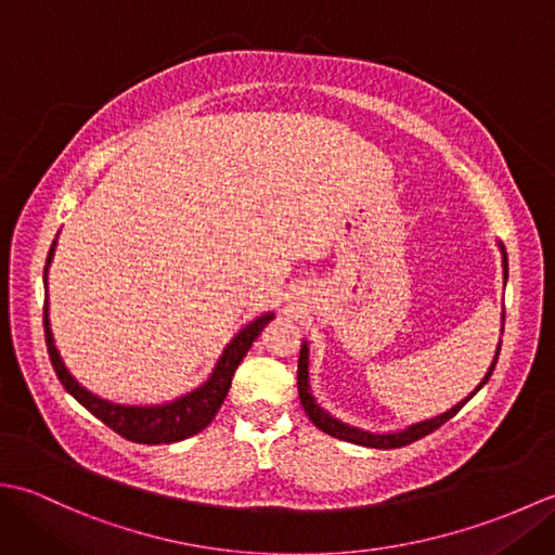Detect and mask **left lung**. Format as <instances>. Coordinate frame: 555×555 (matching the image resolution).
Here are the masks:
<instances>
[{
  "mask_svg": "<svg viewBox=\"0 0 555 555\" xmlns=\"http://www.w3.org/2000/svg\"><path fill=\"white\" fill-rule=\"evenodd\" d=\"M503 267H505V274H508V257H505L503 253ZM499 350H501V344H499ZM493 367H496V360L491 362V367L487 372L485 379H481V384L477 386V391L481 386H485L489 382V376L493 372ZM475 391V393H477ZM298 393H300V403L305 408V412H308V417L312 420L314 427H320L324 434L328 436H336V439H344L348 443H358V446H370V448H400V446H408L412 441L422 439V436H427L431 431H436L441 427V424H446L451 417H455L460 408H463L469 398L467 396L463 403H457L455 408H451L448 412H443L441 417H434V420H427V422H420V424H412L410 429L405 431H398V434H370V431H360L356 427H348V424L338 422L334 417H328L326 412L314 403V398L310 393V384H308V346L300 348V360H298Z\"/></svg>",
  "mask_w": 555,
  "mask_h": 555,
  "instance_id": "8db88e82",
  "label": "left lung"
}]
</instances>
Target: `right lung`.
Instances as JSON below:
<instances>
[{"mask_svg":"<svg viewBox=\"0 0 555 555\" xmlns=\"http://www.w3.org/2000/svg\"><path fill=\"white\" fill-rule=\"evenodd\" d=\"M52 253L54 245L50 247V255H47V264L52 262ZM47 274V267H44ZM274 320L271 314L257 317L253 324H247L243 332L235 336L231 344L223 350L221 360L217 362L215 372H211L209 382H205L197 391L188 393L173 403L167 405H152V408H133V405H114L109 400H102L98 396H92L86 391L74 376H70L64 367L62 358L54 348L52 332H50V320H47V300H44V338H47V352H50L52 367L59 376V382L64 384L66 391L74 396L82 408H88L92 415L107 424L109 429H114L119 436L128 441L135 443H147V446H157V443H173V441H183L188 436H193L197 431H203L207 424L215 420L219 412L223 398H227L231 379L238 364L243 362L245 352L250 350L253 340L262 334V328Z\"/></svg>","mask_w":555,"mask_h":555,"instance_id":"right-lung-1","label":"right lung"}]
</instances>
